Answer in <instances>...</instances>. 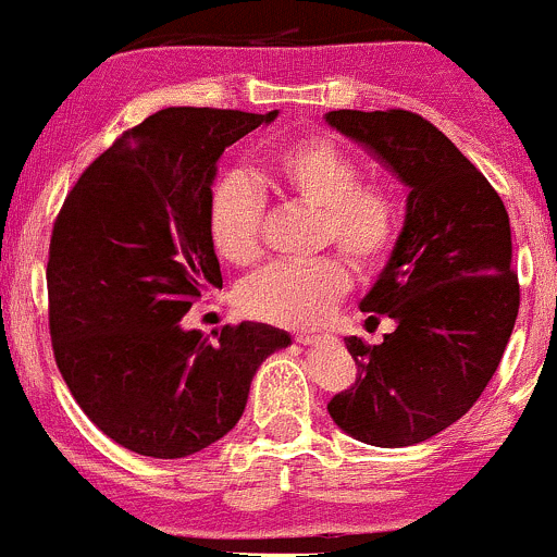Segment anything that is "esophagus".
Here are the masks:
<instances>
[{"mask_svg":"<svg viewBox=\"0 0 557 557\" xmlns=\"http://www.w3.org/2000/svg\"><path fill=\"white\" fill-rule=\"evenodd\" d=\"M295 341H297V344H302V346H313V344H319V341H322V335H317V333H297Z\"/></svg>","mask_w":557,"mask_h":557,"instance_id":"34e87169","label":"esophagus"}]
</instances>
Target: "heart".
Listing matches in <instances>:
<instances>
[{
    "label": "heart",
    "mask_w": 557,
    "mask_h": 557,
    "mask_svg": "<svg viewBox=\"0 0 557 557\" xmlns=\"http://www.w3.org/2000/svg\"><path fill=\"white\" fill-rule=\"evenodd\" d=\"M262 191L317 211V246H333L355 268H373L398 238L400 206L389 186L360 181V168L324 135L281 143L255 173ZM265 202L251 181L230 175L216 184L208 208V233L216 255L230 265H255L262 255ZM349 289V273L335 257L281 262L249 278L238 302L262 322L302 327L313 324Z\"/></svg>",
    "instance_id": "heart-1"
}]
</instances>
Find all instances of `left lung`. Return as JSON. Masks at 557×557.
Returning <instances> with one entry per match:
<instances>
[{
	"label": "left lung",
	"instance_id": "1",
	"mask_svg": "<svg viewBox=\"0 0 557 557\" xmlns=\"http://www.w3.org/2000/svg\"><path fill=\"white\" fill-rule=\"evenodd\" d=\"M406 186V219L362 311L398 322L382 344L349 335L357 382L327 404L344 433L411 447L458 422L493 379L520 308L509 213L444 132L411 110H330Z\"/></svg>",
	"mask_w": 557,
	"mask_h": 557
}]
</instances>
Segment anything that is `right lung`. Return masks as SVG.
Masks as SVG:
<instances>
[{"label":"right lung","instance_id":"1","mask_svg":"<svg viewBox=\"0 0 557 557\" xmlns=\"http://www.w3.org/2000/svg\"><path fill=\"white\" fill-rule=\"evenodd\" d=\"M271 113L164 108L115 137L70 189L48 251L53 357L94 425L129 453L186 458L227 436L284 330L181 324L222 289L208 208L224 148Z\"/></svg>","mask_w":557,"mask_h":557}]
</instances>
